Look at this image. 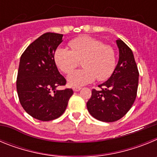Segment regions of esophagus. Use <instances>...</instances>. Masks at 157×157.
<instances>
[{
  "label": "esophagus",
  "instance_id": "obj_1",
  "mask_svg": "<svg viewBox=\"0 0 157 157\" xmlns=\"http://www.w3.org/2000/svg\"><path fill=\"white\" fill-rule=\"evenodd\" d=\"M73 90L75 91V92H78V91H79V90H81V87H78V86H74L73 87Z\"/></svg>",
  "mask_w": 157,
  "mask_h": 157
}]
</instances>
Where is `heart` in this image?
<instances>
[{"label":"heart","instance_id":"obj_1","mask_svg":"<svg viewBox=\"0 0 157 157\" xmlns=\"http://www.w3.org/2000/svg\"><path fill=\"white\" fill-rule=\"evenodd\" d=\"M71 50L57 48L54 52L55 63L63 73L69 74L82 59L83 68L71 73L67 81L71 86H82L94 82L105 81L112 75L116 67V56L114 48L104 45L90 36H81L69 42Z\"/></svg>","mask_w":157,"mask_h":157}]
</instances>
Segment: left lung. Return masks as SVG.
I'll return each instance as SVG.
<instances>
[{
    "mask_svg": "<svg viewBox=\"0 0 157 157\" xmlns=\"http://www.w3.org/2000/svg\"><path fill=\"white\" fill-rule=\"evenodd\" d=\"M119 61L109 79L93 90L86 107L90 114L102 122H115L121 119L132 107L138 86V67L132 50L121 39L116 40Z\"/></svg>",
    "mask_w": 157,
    "mask_h": 157,
    "instance_id": "left-lung-1",
    "label": "left lung"
}]
</instances>
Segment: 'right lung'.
I'll return each instance as SVG.
<instances>
[{
    "label": "right lung",
    "instance_id": "obj_1",
    "mask_svg": "<svg viewBox=\"0 0 157 157\" xmlns=\"http://www.w3.org/2000/svg\"><path fill=\"white\" fill-rule=\"evenodd\" d=\"M63 34L45 33L26 48L19 61L16 89L22 107L30 116L50 121L63 114L71 89L57 90L66 85L54 60V52L63 41Z\"/></svg>",
    "mask_w": 157,
    "mask_h": 157
}]
</instances>
